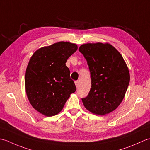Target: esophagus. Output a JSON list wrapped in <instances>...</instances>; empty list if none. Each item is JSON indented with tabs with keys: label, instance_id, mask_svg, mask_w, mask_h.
Here are the masks:
<instances>
[{
	"label": "esophagus",
	"instance_id": "esophagus-1",
	"mask_svg": "<svg viewBox=\"0 0 150 150\" xmlns=\"http://www.w3.org/2000/svg\"><path fill=\"white\" fill-rule=\"evenodd\" d=\"M75 85H76V87L79 88V81H75Z\"/></svg>",
	"mask_w": 150,
	"mask_h": 150
}]
</instances>
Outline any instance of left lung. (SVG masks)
Wrapping results in <instances>:
<instances>
[{"mask_svg":"<svg viewBox=\"0 0 150 150\" xmlns=\"http://www.w3.org/2000/svg\"><path fill=\"white\" fill-rule=\"evenodd\" d=\"M90 71L91 86L82 98L90 112L104 115L123 100L129 83V73L120 53L109 44H85L79 47Z\"/></svg>","mask_w":150,"mask_h":150,"instance_id":"1","label":"left lung"}]
</instances>
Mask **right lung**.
I'll return each instance as SVG.
<instances>
[{
  "instance_id": "right-lung-1",
  "label": "right lung",
  "mask_w": 150,
  "mask_h": 150,
  "mask_svg": "<svg viewBox=\"0 0 150 150\" xmlns=\"http://www.w3.org/2000/svg\"><path fill=\"white\" fill-rule=\"evenodd\" d=\"M77 46L59 42L38 50L27 66L25 85L28 99L35 109L47 117L58 114L76 86L66 66Z\"/></svg>"
}]
</instances>
